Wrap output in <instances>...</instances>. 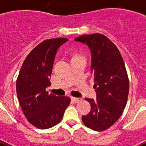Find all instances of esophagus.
Listing matches in <instances>:
<instances>
[{
	"label": "esophagus",
	"mask_w": 146,
	"mask_h": 146,
	"mask_svg": "<svg viewBox=\"0 0 146 146\" xmlns=\"http://www.w3.org/2000/svg\"><path fill=\"white\" fill-rule=\"evenodd\" d=\"M71 99H72V101H73V102H74V103H78V102H79V101H80V100H81V98H73V97H72V98H71Z\"/></svg>",
	"instance_id": "34e87169"
}]
</instances>
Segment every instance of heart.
I'll return each instance as SVG.
<instances>
[{
    "mask_svg": "<svg viewBox=\"0 0 146 146\" xmlns=\"http://www.w3.org/2000/svg\"><path fill=\"white\" fill-rule=\"evenodd\" d=\"M81 59H84L83 55L78 52H73L71 53V62H74V61L81 60Z\"/></svg>",
    "mask_w": 146,
    "mask_h": 146,
    "instance_id": "1",
    "label": "heart"
}]
</instances>
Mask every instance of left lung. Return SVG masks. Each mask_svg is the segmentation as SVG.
Wrapping results in <instances>:
<instances>
[{"mask_svg": "<svg viewBox=\"0 0 146 146\" xmlns=\"http://www.w3.org/2000/svg\"><path fill=\"white\" fill-rule=\"evenodd\" d=\"M74 40L91 50V72L97 94L96 100L86 98L91 109L82 121L93 130L104 131L117 121L126 105L129 84L125 64L119 49L104 35H83Z\"/></svg>", "mask_w": 146, "mask_h": 146, "instance_id": "left-lung-1", "label": "left lung"}]
</instances>
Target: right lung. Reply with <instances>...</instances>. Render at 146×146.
I'll use <instances>...</instances> for the list:
<instances>
[{
	"label": "right lung",
	"instance_id": "1",
	"mask_svg": "<svg viewBox=\"0 0 146 146\" xmlns=\"http://www.w3.org/2000/svg\"><path fill=\"white\" fill-rule=\"evenodd\" d=\"M66 38L47 39L33 49L24 60L17 80V94L23 114L36 128L46 129L62 120L71 99L48 94L53 63Z\"/></svg>",
	"mask_w": 146,
	"mask_h": 146
}]
</instances>
